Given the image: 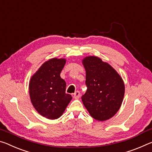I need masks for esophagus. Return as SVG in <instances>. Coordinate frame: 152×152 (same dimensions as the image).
Returning a JSON list of instances; mask_svg holds the SVG:
<instances>
[{
	"mask_svg": "<svg viewBox=\"0 0 152 152\" xmlns=\"http://www.w3.org/2000/svg\"><path fill=\"white\" fill-rule=\"evenodd\" d=\"M79 97H80V92H79V91H75V92L73 94V98L75 99H79Z\"/></svg>",
	"mask_w": 152,
	"mask_h": 152,
	"instance_id": "esophagus-1",
	"label": "esophagus"
}]
</instances>
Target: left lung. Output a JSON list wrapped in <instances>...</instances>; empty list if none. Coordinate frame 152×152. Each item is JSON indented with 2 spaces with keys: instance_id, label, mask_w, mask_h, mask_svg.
Returning a JSON list of instances; mask_svg holds the SVG:
<instances>
[{
  "instance_id": "obj_1",
  "label": "left lung",
  "mask_w": 152,
  "mask_h": 152,
  "mask_svg": "<svg viewBox=\"0 0 152 152\" xmlns=\"http://www.w3.org/2000/svg\"><path fill=\"white\" fill-rule=\"evenodd\" d=\"M86 69L87 91L81 99L89 113L99 121L115 115L123 102L125 84L110 64L97 56H87L82 61Z\"/></svg>"
}]
</instances>
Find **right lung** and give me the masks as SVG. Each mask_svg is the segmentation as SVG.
Here are the masks:
<instances>
[{
	"mask_svg": "<svg viewBox=\"0 0 152 152\" xmlns=\"http://www.w3.org/2000/svg\"><path fill=\"white\" fill-rule=\"evenodd\" d=\"M66 60L54 58L39 67L29 84V96L36 111L48 119L58 118L72 96L66 94V82L60 76Z\"/></svg>",
	"mask_w": 152,
	"mask_h": 152,
	"instance_id": "add662e5",
	"label": "right lung"
}]
</instances>
